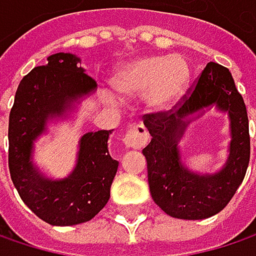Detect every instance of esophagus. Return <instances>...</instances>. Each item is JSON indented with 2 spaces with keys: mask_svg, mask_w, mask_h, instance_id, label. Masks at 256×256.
Returning a JSON list of instances; mask_svg holds the SVG:
<instances>
[{
  "mask_svg": "<svg viewBox=\"0 0 256 256\" xmlns=\"http://www.w3.org/2000/svg\"><path fill=\"white\" fill-rule=\"evenodd\" d=\"M148 140H150V134L144 124H136L130 128L123 138L126 148H132V150H140L148 144Z\"/></svg>",
  "mask_w": 256,
  "mask_h": 256,
  "instance_id": "esophagus-1",
  "label": "esophagus"
}]
</instances>
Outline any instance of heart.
I'll return each instance as SVG.
<instances>
[{
	"label": "heart",
	"instance_id": "heart-1",
	"mask_svg": "<svg viewBox=\"0 0 256 256\" xmlns=\"http://www.w3.org/2000/svg\"><path fill=\"white\" fill-rule=\"evenodd\" d=\"M188 78L190 68L184 58L154 54L120 66L111 78V86L120 98L144 96L148 110L163 111L182 96Z\"/></svg>",
	"mask_w": 256,
	"mask_h": 256
}]
</instances>
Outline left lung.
I'll use <instances>...</instances> for the list:
<instances>
[{"mask_svg":"<svg viewBox=\"0 0 256 256\" xmlns=\"http://www.w3.org/2000/svg\"><path fill=\"white\" fill-rule=\"evenodd\" d=\"M210 104L230 114V157L221 172L200 177L182 166L178 139L188 124L183 118ZM142 120L151 134V142L142 152L146 158L150 192L157 206L179 220H204L221 212L244 178L250 157L248 111L230 71L209 62L170 110L144 114Z\"/></svg>","mask_w":256,"mask_h":256,"instance_id":"8db88e82","label":"left lung"}]
</instances>
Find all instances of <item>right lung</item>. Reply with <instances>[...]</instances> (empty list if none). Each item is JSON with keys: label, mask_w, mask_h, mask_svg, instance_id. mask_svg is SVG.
Segmentation results:
<instances>
[{"label": "right lung", "mask_w": 256, "mask_h": 256, "mask_svg": "<svg viewBox=\"0 0 256 256\" xmlns=\"http://www.w3.org/2000/svg\"><path fill=\"white\" fill-rule=\"evenodd\" d=\"M22 78L8 118V169L25 204L52 226H76L94 218L110 200L118 162L108 152L111 130L81 138L78 163L62 180L42 178L30 163L32 142L48 117L64 114L71 100L96 88L71 53L52 54Z\"/></svg>", "instance_id": "obj_1"}]
</instances>
